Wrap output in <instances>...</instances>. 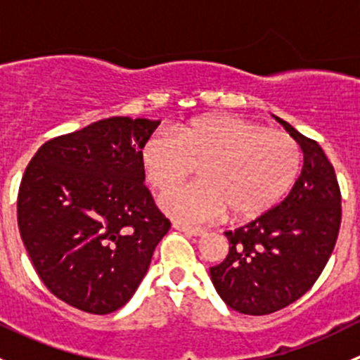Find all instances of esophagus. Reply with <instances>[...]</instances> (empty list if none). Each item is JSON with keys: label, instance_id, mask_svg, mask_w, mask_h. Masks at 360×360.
I'll return each mask as SVG.
<instances>
[{"label": "esophagus", "instance_id": "1", "mask_svg": "<svg viewBox=\"0 0 360 360\" xmlns=\"http://www.w3.org/2000/svg\"><path fill=\"white\" fill-rule=\"evenodd\" d=\"M172 228L174 230H179L183 231V233L186 235H191V237H200V235L205 233V230H202V228H197V226H188V224H183V223H172Z\"/></svg>", "mask_w": 360, "mask_h": 360}]
</instances>
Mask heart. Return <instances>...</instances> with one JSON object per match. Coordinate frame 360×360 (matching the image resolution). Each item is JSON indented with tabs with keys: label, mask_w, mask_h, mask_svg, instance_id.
<instances>
[{
	"label": "heart",
	"mask_w": 360,
	"mask_h": 360,
	"mask_svg": "<svg viewBox=\"0 0 360 360\" xmlns=\"http://www.w3.org/2000/svg\"><path fill=\"white\" fill-rule=\"evenodd\" d=\"M155 190H169L198 169V183L160 197L163 212L188 224L212 223L230 212L250 219L277 205L300 176L303 153L291 136L231 115L205 116L177 130L157 132L141 153Z\"/></svg>",
	"instance_id": "b5f03b06"
}]
</instances>
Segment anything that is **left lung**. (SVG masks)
<instances>
[{
    "label": "left lung",
    "instance_id": "1",
    "mask_svg": "<svg viewBox=\"0 0 360 360\" xmlns=\"http://www.w3.org/2000/svg\"><path fill=\"white\" fill-rule=\"evenodd\" d=\"M277 120L303 151L301 176L278 205L224 231L230 252L210 268L221 300L245 315L274 314L303 296L331 257L341 224L335 167L314 139Z\"/></svg>",
    "mask_w": 360,
    "mask_h": 360
}]
</instances>
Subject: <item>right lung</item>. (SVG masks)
I'll use <instances>...</instances> for the list:
<instances>
[{"label":"right lung","instance_id":"obj_1","mask_svg":"<svg viewBox=\"0 0 360 360\" xmlns=\"http://www.w3.org/2000/svg\"><path fill=\"white\" fill-rule=\"evenodd\" d=\"M160 122L111 116L46 141L17 198L20 237L53 296L94 315L122 308L170 221L144 186L143 146Z\"/></svg>","mask_w":360,"mask_h":360}]
</instances>
